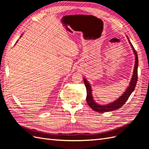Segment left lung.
Here are the masks:
<instances>
[{"label": "left lung", "instance_id": "obj_1", "mask_svg": "<svg viewBox=\"0 0 149 149\" xmlns=\"http://www.w3.org/2000/svg\"><path fill=\"white\" fill-rule=\"evenodd\" d=\"M127 38L129 41L130 45L131 46V48L133 50L134 56H135V64L133 71V74L132 78L130 79L129 84L127 88L125 89L124 92L121 94V95L118 97L117 100L111 102L109 103L105 104H100L97 103L93 96V89L91 88V84H89L88 81L86 79H83V81L85 84L86 88L87 91V96H86V101L89 106L92 109L99 112H109L111 111H114L119 109L120 107L123 106L125 102L127 101L129 97L130 96V94L134 91L135 88L136 86V84L137 81V68H138V55L137 52L135 50V49L132 45L131 42L127 36Z\"/></svg>", "mask_w": 149, "mask_h": 149}]
</instances>
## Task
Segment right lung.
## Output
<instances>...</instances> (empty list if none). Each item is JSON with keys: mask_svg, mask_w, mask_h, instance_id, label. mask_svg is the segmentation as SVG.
Here are the masks:
<instances>
[{"mask_svg": "<svg viewBox=\"0 0 149 149\" xmlns=\"http://www.w3.org/2000/svg\"><path fill=\"white\" fill-rule=\"evenodd\" d=\"M22 37V35H21V36H20V37ZM18 41H19V40H17V42H16V43H17V42H18ZM16 43H15V44H16Z\"/></svg>", "mask_w": 149, "mask_h": 149, "instance_id": "obj_1", "label": "right lung"}]
</instances>
